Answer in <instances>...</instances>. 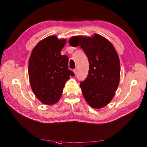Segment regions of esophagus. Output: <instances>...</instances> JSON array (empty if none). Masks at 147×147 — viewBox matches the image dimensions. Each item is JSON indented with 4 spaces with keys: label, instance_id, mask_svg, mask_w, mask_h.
Wrapping results in <instances>:
<instances>
[{
    "label": "esophagus",
    "instance_id": "1",
    "mask_svg": "<svg viewBox=\"0 0 147 147\" xmlns=\"http://www.w3.org/2000/svg\"><path fill=\"white\" fill-rule=\"evenodd\" d=\"M73 72H74V74H75V75H76V73H77V69H74L73 70Z\"/></svg>",
    "mask_w": 147,
    "mask_h": 147
}]
</instances>
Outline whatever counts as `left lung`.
I'll list each match as a JSON object with an SVG mask.
<instances>
[{
  "instance_id": "obj_1",
  "label": "left lung",
  "mask_w": 147,
  "mask_h": 147,
  "mask_svg": "<svg viewBox=\"0 0 147 147\" xmlns=\"http://www.w3.org/2000/svg\"><path fill=\"white\" fill-rule=\"evenodd\" d=\"M69 43L80 46L88 59V74L80 83L84 98L93 108L105 107L114 96L120 80V61L114 47L98 34L74 36Z\"/></svg>"
}]
</instances>
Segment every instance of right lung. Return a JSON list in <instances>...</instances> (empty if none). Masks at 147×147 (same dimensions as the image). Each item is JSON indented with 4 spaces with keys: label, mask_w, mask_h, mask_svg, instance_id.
Wrapping results in <instances>:
<instances>
[{
    "label": "right lung",
    "mask_w": 147,
    "mask_h": 147,
    "mask_svg": "<svg viewBox=\"0 0 147 147\" xmlns=\"http://www.w3.org/2000/svg\"><path fill=\"white\" fill-rule=\"evenodd\" d=\"M65 39L53 35L40 41L34 47L29 59L28 75L31 88L42 103L53 105L63 92L65 83L74 74L68 69V57L61 52Z\"/></svg>",
    "instance_id": "obj_1"
}]
</instances>
